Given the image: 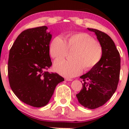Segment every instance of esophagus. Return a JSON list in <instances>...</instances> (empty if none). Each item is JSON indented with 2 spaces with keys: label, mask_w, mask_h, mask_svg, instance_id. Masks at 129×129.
<instances>
[{
  "label": "esophagus",
  "mask_w": 129,
  "mask_h": 129,
  "mask_svg": "<svg viewBox=\"0 0 129 129\" xmlns=\"http://www.w3.org/2000/svg\"><path fill=\"white\" fill-rule=\"evenodd\" d=\"M65 80H66V81H72V79H69V78H66Z\"/></svg>",
  "instance_id": "obj_1"
}]
</instances>
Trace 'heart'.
<instances>
[{
	"label": "heart",
	"mask_w": 129,
	"mask_h": 129,
	"mask_svg": "<svg viewBox=\"0 0 129 129\" xmlns=\"http://www.w3.org/2000/svg\"><path fill=\"white\" fill-rule=\"evenodd\" d=\"M69 48L76 49L73 56V60L59 59L54 63V70L67 78L78 76L83 68L88 70L94 67L103 55L100 43L85 33L70 34L68 35L67 42L60 36L54 38L50 44V54L56 59L63 58Z\"/></svg>",
	"instance_id": "b5f03b06"
}]
</instances>
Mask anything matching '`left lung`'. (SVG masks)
Segmentation results:
<instances>
[{"mask_svg": "<svg viewBox=\"0 0 129 129\" xmlns=\"http://www.w3.org/2000/svg\"><path fill=\"white\" fill-rule=\"evenodd\" d=\"M94 33L103 48L100 61L80 78L82 88L76 94L78 102L84 107L94 109L103 106L116 91L119 79L121 59L113 40L96 29L87 28Z\"/></svg>", "mask_w": 129, "mask_h": 129, "instance_id": "obj_1", "label": "left lung"}]
</instances>
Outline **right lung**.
Wrapping results in <instances>:
<instances>
[{
    "label": "right lung",
    "instance_id": "1",
    "mask_svg": "<svg viewBox=\"0 0 129 129\" xmlns=\"http://www.w3.org/2000/svg\"><path fill=\"white\" fill-rule=\"evenodd\" d=\"M47 26L26 29L10 50L8 72L13 93L23 103L42 107L49 103L56 85L64 81L57 73L45 72L52 65Z\"/></svg>",
    "mask_w": 129,
    "mask_h": 129
}]
</instances>
